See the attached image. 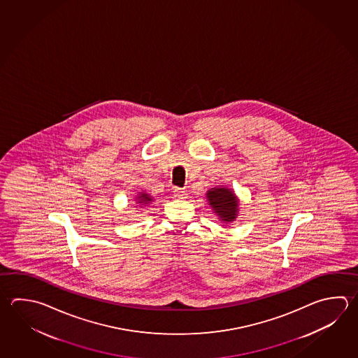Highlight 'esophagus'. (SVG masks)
Segmentation results:
<instances>
[{
    "mask_svg": "<svg viewBox=\"0 0 358 358\" xmlns=\"http://www.w3.org/2000/svg\"><path fill=\"white\" fill-rule=\"evenodd\" d=\"M173 195H175L176 199H186L187 194H186V191L176 187V189H173Z\"/></svg>",
    "mask_w": 358,
    "mask_h": 358,
    "instance_id": "obj_1",
    "label": "esophagus"
}]
</instances>
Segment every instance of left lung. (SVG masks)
Masks as SVG:
<instances>
[{"instance_id": "left-lung-1", "label": "left lung", "mask_w": 358, "mask_h": 358, "mask_svg": "<svg viewBox=\"0 0 358 358\" xmlns=\"http://www.w3.org/2000/svg\"><path fill=\"white\" fill-rule=\"evenodd\" d=\"M208 199L215 214L220 216L223 222H231L236 216L238 201L233 191L228 189H213L208 194Z\"/></svg>"}]
</instances>
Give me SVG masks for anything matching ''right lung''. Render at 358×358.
<instances>
[{"label":"right lung","mask_w":358,"mask_h":358,"mask_svg":"<svg viewBox=\"0 0 358 358\" xmlns=\"http://www.w3.org/2000/svg\"><path fill=\"white\" fill-rule=\"evenodd\" d=\"M149 201H152V197H149L147 194H142L138 197V203H149Z\"/></svg>","instance_id":"add662e5"}]
</instances>
